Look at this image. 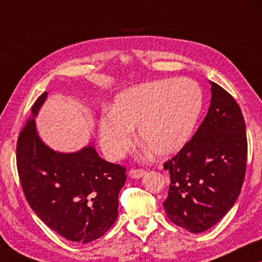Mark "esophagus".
I'll return each mask as SVG.
<instances>
[{"label":"esophagus","instance_id":"obj_1","mask_svg":"<svg viewBox=\"0 0 262 262\" xmlns=\"http://www.w3.org/2000/svg\"><path fill=\"white\" fill-rule=\"evenodd\" d=\"M128 176L134 179H139L145 176V171L144 170H134V168H132V170H130V172H128Z\"/></svg>","mask_w":262,"mask_h":262}]
</instances>
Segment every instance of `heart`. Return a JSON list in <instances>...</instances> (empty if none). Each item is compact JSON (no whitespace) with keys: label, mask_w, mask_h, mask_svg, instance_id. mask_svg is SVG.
<instances>
[{"label":"heart","mask_w":262,"mask_h":262,"mask_svg":"<svg viewBox=\"0 0 262 262\" xmlns=\"http://www.w3.org/2000/svg\"><path fill=\"white\" fill-rule=\"evenodd\" d=\"M203 91L190 79L168 78L143 83L116 96L112 111L99 119V140L110 160H118L139 139L157 157L176 155L194 132Z\"/></svg>","instance_id":"1"}]
</instances>
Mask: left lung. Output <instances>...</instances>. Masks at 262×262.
Wrapping results in <instances>:
<instances>
[{"mask_svg":"<svg viewBox=\"0 0 262 262\" xmlns=\"http://www.w3.org/2000/svg\"><path fill=\"white\" fill-rule=\"evenodd\" d=\"M211 83V104L192 139L164 164L171 184L163 206L173 224L191 233L214 226L243 187L247 160L244 116L235 99Z\"/></svg>","mask_w":262,"mask_h":262,"instance_id":"obj_1","label":"left lung"}]
</instances>
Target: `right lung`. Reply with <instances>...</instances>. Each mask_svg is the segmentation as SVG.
<instances>
[{"instance_id":"obj_1","label":"right lung","mask_w":262,"mask_h":262,"mask_svg":"<svg viewBox=\"0 0 262 262\" xmlns=\"http://www.w3.org/2000/svg\"><path fill=\"white\" fill-rule=\"evenodd\" d=\"M48 92L31 107L18 136L16 162L26 199L48 227L67 240L86 244L102 236L118 216L126 170L98 156L94 144L63 154L38 136L36 120Z\"/></svg>"}]
</instances>
